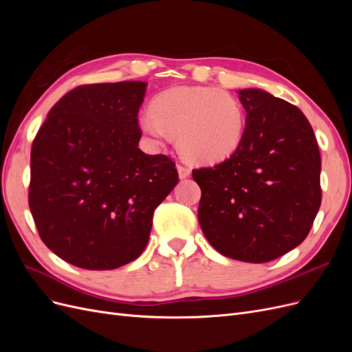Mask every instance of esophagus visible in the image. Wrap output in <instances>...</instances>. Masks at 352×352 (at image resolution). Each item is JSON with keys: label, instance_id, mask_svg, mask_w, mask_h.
I'll return each mask as SVG.
<instances>
[{"label": "esophagus", "instance_id": "1", "mask_svg": "<svg viewBox=\"0 0 352 352\" xmlns=\"http://www.w3.org/2000/svg\"><path fill=\"white\" fill-rule=\"evenodd\" d=\"M177 173H179V177L180 179H186V177H189V175H190V168L189 167H186V166H177Z\"/></svg>", "mask_w": 352, "mask_h": 352}]
</instances>
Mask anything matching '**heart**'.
Wrapping results in <instances>:
<instances>
[{"instance_id":"obj_1","label":"heart","mask_w":352,"mask_h":352,"mask_svg":"<svg viewBox=\"0 0 352 352\" xmlns=\"http://www.w3.org/2000/svg\"><path fill=\"white\" fill-rule=\"evenodd\" d=\"M140 131L154 145L177 136V148L197 164H216L242 144L245 110L226 91L210 87H175L158 94L151 113L138 120Z\"/></svg>"}]
</instances>
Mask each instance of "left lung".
<instances>
[{"instance_id": "1", "label": "left lung", "mask_w": 352, "mask_h": 352, "mask_svg": "<svg viewBox=\"0 0 352 352\" xmlns=\"http://www.w3.org/2000/svg\"><path fill=\"white\" fill-rule=\"evenodd\" d=\"M238 94L247 111L241 146L214 167L192 170L198 221L225 257L267 263L310 232L322 202V160L300 109L263 89Z\"/></svg>"}]
</instances>
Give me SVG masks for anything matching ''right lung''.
<instances>
[{"mask_svg":"<svg viewBox=\"0 0 352 352\" xmlns=\"http://www.w3.org/2000/svg\"><path fill=\"white\" fill-rule=\"evenodd\" d=\"M146 82L83 85L47 116L30 153L29 208L60 258L113 270L145 250L154 210L179 182L175 163L138 148Z\"/></svg>","mask_w":352,"mask_h":352,"instance_id":"right-lung-1","label":"right lung"}]
</instances>
